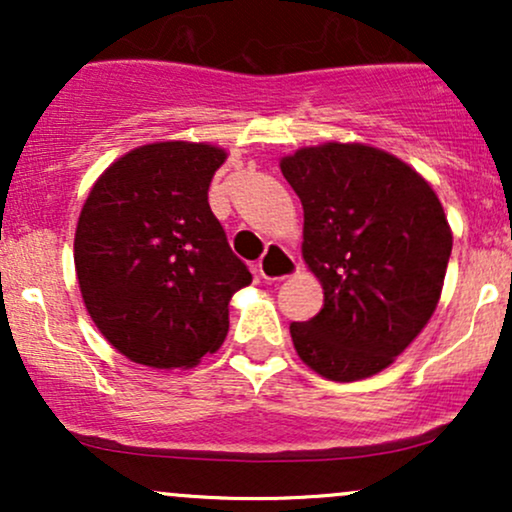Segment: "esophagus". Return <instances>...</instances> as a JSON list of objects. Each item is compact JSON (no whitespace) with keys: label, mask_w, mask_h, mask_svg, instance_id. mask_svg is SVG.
<instances>
[{"label":"esophagus","mask_w":512,"mask_h":512,"mask_svg":"<svg viewBox=\"0 0 512 512\" xmlns=\"http://www.w3.org/2000/svg\"><path fill=\"white\" fill-rule=\"evenodd\" d=\"M257 269H260L262 279L281 281V279H289L293 274H298V269L301 267H298L296 257H293L289 250L281 248V245L276 243H269L260 264H257Z\"/></svg>","instance_id":"esophagus-1"}]
</instances>
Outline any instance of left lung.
<instances>
[{
	"instance_id": "1",
	"label": "left lung",
	"mask_w": 512,
	"mask_h": 512,
	"mask_svg": "<svg viewBox=\"0 0 512 512\" xmlns=\"http://www.w3.org/2000/svg\"><path fill=\"white\" fill-rule=\"evenodd\" d=\"M303 204V260L325 305L293 322L296 354L334 383L395 363L436 313L452 231L424 175L361 142L301 146L279 161Z\"/></svg>"
}]
</instances>
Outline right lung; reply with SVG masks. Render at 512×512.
<instances>
[{"instance_id":"1","label":"right lung","mask_w":512,"mask_h":512,"mask_svg":"<svg viewBox=\"0 0 512 512\" xmlns=\"http://www.w3.org/2000/svg\"><path fill=\"white\" fill-rule=\"evenodd\" d=\"M209 142H154L98 175L74 233V267L93 325L129 361L195 368L228 334V303L252 274L209 207L226 161Z\"/></svg>"}]
</instances>
